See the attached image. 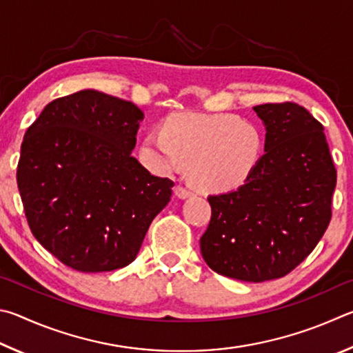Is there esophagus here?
<instances>
[{
    "mask_svg": "<svg viewBox=\"0 0 353 353\" xmlns=\"http://www.w3.org/2000/svg\"><path fill=\"white\" fill-rule=\"evenodd\" d=\"M175 195L178 196V199H188V196L192 195V190H189V189L183 188V186H176L175 188Z\"/></svg>",
    "mask_w": 353,
    "mask_h": 353,
    "instance_id": "obj_1",
    "label": "esophagus"
}]
</instances>
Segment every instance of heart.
Returning <instances> with one entry per match:
<instances>
[{
	"label": "heart",
	"mask_w": 353,
	"mask_h": 353,
	"mask_svg": "<svg viewBox=\"0 0 353 353\" xmlns=\"http://www.w3.org/2000/svg\"><path fill=\"white\" fill-rule=\"evenodd\" d=\"M263 148L256 123L234 114L194 111L167 117L161 132L148 133L142 150L159 169L175 172L189 164L190 180L206 192L239 188L256 169Z\"/></svg>",
	"instance_id": "heart-1"
}]
</instances>
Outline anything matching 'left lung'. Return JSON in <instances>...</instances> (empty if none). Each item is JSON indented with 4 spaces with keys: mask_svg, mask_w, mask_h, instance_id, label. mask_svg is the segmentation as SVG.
Instances as JSON below:
<instances>
[{
    "mask_svg": "<svg viewBox=\"0 0 353 353\" xmlns=\"http://www.w3.org/2000/svg\"><path fill=\"white\" fill-rule=\"evenodd\" d=\"M252 110L267 130L265 153L243 186L208 196L212 214L200 248L215 273L263 282L288 274L324 236L336 169L323 123L304 107Z\"/></svg>",
    "mask_w": 353,
    "mask_h": 353,
    "instance_id": "obj_1",
    "label": "left lung"
}]
</instances>
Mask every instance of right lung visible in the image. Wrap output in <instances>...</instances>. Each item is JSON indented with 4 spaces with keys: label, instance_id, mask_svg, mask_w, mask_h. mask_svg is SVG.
Masks as SVG:
<instances>
[{
    "label": "right lung",
    "instance_id": "right-lung-1",
    "mask_svg": "<svg viewBox=\"0 0 353 353\" xmlns=\"http://www.w3.org/2000/svg\"><path fill=\"white\" fill-rule=\"evenodd\" d=\"M144 113L96 90L49 102L28 128L17 183L34 237L82 273L127 267L173 181L152 175L132 150Z\"/></svg>",
    "mask_w": 353,
    "mask_h": 353
}]
</instances>
